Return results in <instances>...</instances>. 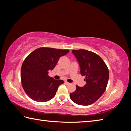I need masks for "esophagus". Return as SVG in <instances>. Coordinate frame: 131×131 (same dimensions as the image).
Instances as JSON below:
<instances>
[{
  "label": "esophagus",
  "mask_w": 131,
  "mask_h": 131,
  "mask_svg": "<svg viewBox=\"0 0 131 131\" xmlns=\"http://www.w3.org/2000/svg\"><path fill=\"white\" fill-rule=\"evenodd\" d=\"M65 84H66V85H70V83H68V81H65Z\"/></svg>",
  "instance_id": "esophagus-1"
}]
</instances>
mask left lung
Instances as JSON below:
<instances>
[{"mask_svg": "<svg viewBox=\"0 0 131 131\" xmlns=\"http://www.w3.org/2000/svg\"><path fill=\"white\" fill-rule=\"evenodd\" d=\"M72 52L79 62L81 74L85 76L86 84L83 87L76 85L70 97L77 105H91L105 91L109 77L107 66L94 52L86 50H73Z\"/></svg>", "mask_w": 131, "mask_h": 131, "instance_id": "8db88e82", "label": "left lung"}]
</instances>
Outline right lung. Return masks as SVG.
I'll list each match as a JSON object with an SVG mask.
<instances>
[{
    "label": "right lung",
    "instance_id": "obj_1",
    "mask_svg": "<svg viewBox=\"0 0 131 131\" xmlns=\"http://www.w3.org/2000/svg\"><path fill=\"white\" fill-rule=\"evenodd\" d=\"M69 52L60 50L41 47L35 50L26 58L21 69V80L23 89L28 96L35 101L44 102L55 96L58 88L63 83L48 76L62 56Z\"/></svg>",
    "mask_w": 131,
    "mask_h": 131
}]
</instances>
